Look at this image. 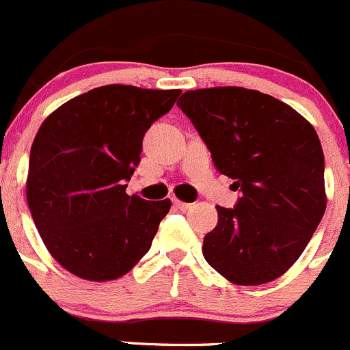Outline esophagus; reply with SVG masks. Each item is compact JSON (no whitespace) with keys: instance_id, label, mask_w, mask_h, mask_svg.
<instances>
[{"instance_id":"esophagus-1","label":"esophagus","mask_w":350,"mask_h":350,"mask_svg":"<svg viewBox=\"0 0 350 350\" xmlns=\"http://www.w3.org/2000/svg\"><path fill=\"white\" fill-rule=\"evenodd\" d=\"M172 203H174L176 206H178L179 210H183V211H186V210H189V208H191V203H185V201L178 200V198H174V200H172Z\"/></svg>"}]
</instances>
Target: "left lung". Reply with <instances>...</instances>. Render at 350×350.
<instances>
[{"mask_svg":"<svg viewBox=\"0 0 350 350\" xmlns=\"http://www.w3.org/2000/svg\"><path fill=\"white\" fill-rule=\"evenodd\" d=\"M218 172L241 189L234 208L217 206L203 256L225 280L266 284L296 262L327 206L325 161L315 129L296 109L237 86L186 91L178 101Z\"/></svg>","mask_w":350,"mask_h":350,"instance_id":"8db88e82","label":"left lung"}]
</instances>
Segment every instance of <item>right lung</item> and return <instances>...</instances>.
<instances>
[{
	"mask_svg": "<svg viewBox=\"0 0 350 350\" xmlns=\"http://www.w3.org/2000/svg\"><path fill=\"white\" fill-rule=\"evenodd\" d=\"M181 90L94 88L44 120L30 150L27 201L49 252L88 281L118 280L147 252L171 201L126 195L142 139Z\"/></svg>",
	"mask_w": 350,
	"mask_h": 350,
	"instance_id": "1",
	"label": "right lung"
}]
</instances>
